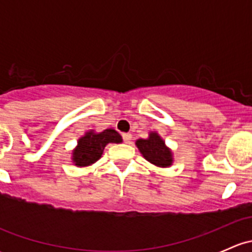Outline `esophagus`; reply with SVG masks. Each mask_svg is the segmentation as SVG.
Returning a JSON list of instances; mask_svg holds the SVG:
<instances>
[{
  "label": "esophagus",
  "instance_id": "obj_1",
  "mask_svg": "<svg viewBox=\"0 0 252 252\" xmlns=\"http://www.w3.org/2000/svg\"><path fill=\"white\" fill-rule=\"evenodd\" d=\"M122 136H123V140H124V142H126V144H129V142L131 141V138H133L130 133H124V134H122Z\"/></svg>",
  "mask_w": 252,
  "mask_h": 252
}]
</instances>
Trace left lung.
<instances>
[{"label": "left lung", "instance_id": "left-lung-1", "mask_svg": "<svg viewBox=\"0 0 252 252\" xmlns=\"http://www.w3.org/2000/svg\"><path fill=\"white\" fill-rule=\"evenodd\" d=\"M135 145L142 157L156 167L167 168L173 163V152L157 131H150L149 138L138 139Z\"/></svg>", "mask_w": 252, "mask_h": 252}]
</instances>
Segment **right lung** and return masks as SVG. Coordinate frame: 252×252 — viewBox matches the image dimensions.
Segmentation results:
<instances>
[{
  "label": "right lung",
  "mask_w": 252,
  "mask_h": 252,
  "mask_svg": "<svg viewBox=\"0 0 252 252\" xmlns=\"http://www.w3.org/2000/svg\"><path fill=\"white\" fill-rule=\"evenodd\" d=\"M123 141L118 131L105 129L96 133L89 130L78 140L77 146L72 151V161L77 167H89L101 158L107 144H121Z\"/></svg>",
  "instance_id": "obj_1"
}]
</instances>
